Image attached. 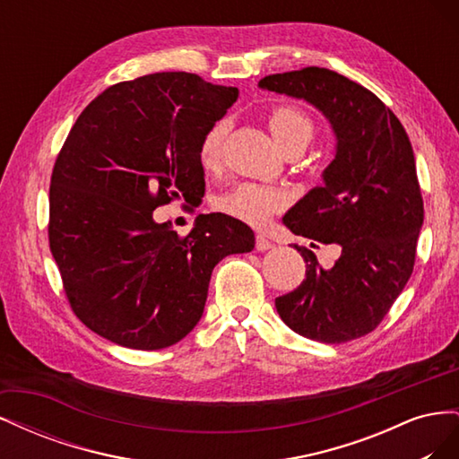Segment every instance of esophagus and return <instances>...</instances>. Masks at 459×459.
Masks as SVG:
<instances>
[{"label":"esophagus","mask_w":459,"mask_h":459,"mask_svg":"<svg viewBox=\"0 0 459 459\" xmlns=\"http://www.w3.org/2000/svg\"><path fill=\"white\" fill-rule=\"evenodd\" d=\"M255 247H256V251H268V248H272L273 247V243L266 238V235H256V243H255Z\"/></svg>","instance_id":"1"}]
</instances>
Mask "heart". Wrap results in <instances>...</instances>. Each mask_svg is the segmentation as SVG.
<instances>
[{
  "instance_id": "heart-1",
  "label": "heart",
  "mask_w": 459,
  "mask_h": 459,
  "mask_svg": "<svg viewBox=\"0 0 459 459\" xmlns=\"http://www.w3.org/2000/svg\"><path fill=\"white\" fill-rule=\"evenodd\" d=\"M268 124L280 147L287 152H300L307 149L316 137V124L308 113L297 105H275L268 113ZM230 124L226 118L216 120L208 128L199 143V162L203 170L212 172L221 162V152L228 135ZM287 199L280 189L260 184H239L218 199V208L239 218L247 224L262 228L281 211Z\"/></svg>"
}]
</instances>
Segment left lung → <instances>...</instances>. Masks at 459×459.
I'll return each instance as SVG.
<instances>
[{
	"mask_svg": "<svg viewBox=\"0 0 459 459\" xmlns=\"http://www.w3.org/2000/svg\"><path fill=\"white\" fill-rule=\"evenodd\" d=\"M260 88L316 105L337 134V155L312 189L283 216L302 238L337 243L341 256L322 268L307 247L304 281L275 299L299 335L341 344L368 335L391 310L415 264L423 197L410 137L377 95L329 68L264 76Z\"/></svg>",
	"mask_w": 459,
	"mask_h": 459,
	"instance_id": "1",
	"label": "left lung"
}]
</instances>
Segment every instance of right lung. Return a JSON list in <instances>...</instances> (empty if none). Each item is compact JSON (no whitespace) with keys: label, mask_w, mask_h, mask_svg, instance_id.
<instances>
[{"label":"right lung","mask_w":459,"mask_h":459,"mask_svg":"<svg viewBox=\"0 0 459 459\" xmlns=\"http://www.w3.org/2000/svg\"><path fill=\"white\" fill-rule=\"evenodd\" d=\"M238 88L157 73L107 88L82 110L53 164L48 238L82 324L135 351L182 341L203 316L216 264L255 248L228 214L187 235L152 211L204 195L199 143Z\"/></svg>","instance_id":"right-lung-1"}]
</instances>
